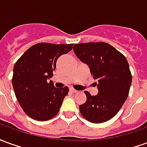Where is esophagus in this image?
I'll list each match as a JSON object with an SVG mask.
<instances>
[{
	"label": "esophagus",
	"instance_id": "34e87169",
	"mask_svg": "<svg viewBox=\"0 0 147 147\" xmlns=\"http://www.w3.org/2000/svg\"><path fill=\"white\" fill-rule=\"evenodd\" d=\"M70 91L71 93H77V92H78V90H75L74 88H70Z\"/></svg>",
	"mask_w": 147,
	"mask_h": 147
}]
</instances>
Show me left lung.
<instances>
[{
    "label": "left lung",
    "mask_w": 147,
    "mask_h": 147,
    "mask_svg": "<svg viewBox=\"0 0 147 147\" xmlns=\"http://www.w3.org/2000/svg\"><path fill=\"white\" fill-rule=\"evenodd\" d=\"M73 50L79 59L89 65L98 88L95 96L84 92L86 101L80 105V113L91 123L110 120L120 111L129 94L132 76L126 57L103 42L75 44Z\"/></svg>",
    "instance_id": "1"
}]
</instances>
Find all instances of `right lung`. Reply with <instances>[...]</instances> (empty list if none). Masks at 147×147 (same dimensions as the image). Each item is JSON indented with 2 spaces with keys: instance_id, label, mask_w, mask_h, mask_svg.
Here are the masks:
<instances>
[{
  "instance_id": "1",
  "label": "right lung",
  "mask_w": 147,
  "mask_h": 147,
  "mask_svg": "<svg viewBox=\"0 0 147 147\" xmlns=\"http://www.w3.org/2000/svg\"><path fill=\"white\" fill-rule=\"evenodd\" d=\"M73 44L40 42L27 49L13 68L12 86L24 113L34 120L45 121L60 110L67 86L56 88L52 80L57 59L72 49Z\"/></svg>"
}]
</instances>
